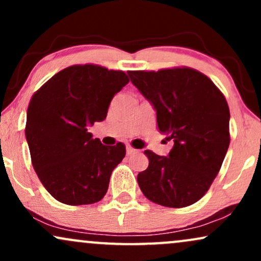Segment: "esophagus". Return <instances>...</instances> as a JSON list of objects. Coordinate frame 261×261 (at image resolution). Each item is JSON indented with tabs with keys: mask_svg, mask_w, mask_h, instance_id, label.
<instances>
[{
	"mask_svg": "<svg viewBox=\"0 0 261 261\" xmlns=\"http://www.w3.org/2000/svg\"><path fill=\"white\" fill-rule=\"evenodd\" d=\"M136 151H137L136 148L131 147V146H126V153H127V154H133V153H135V152H136Z\"/></svg>",
	"mask_w": 261,
	"mask_h": 261,
	"instance_id": "esophagus-1",
	"label": "esophagus"
}]
</instances>
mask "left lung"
I'll return each mask as SVG.
<instances>
[{
  "label": "left lung",
  "mask_w": 261,
  "mask_h": 261,
  "mask_svg": "<svg viewBox=\"0 0 261 261\" xmlns=\"http://www.w3.org/2000/svg\"><path fill=\"white\" fill-rule=\"evenodd\" d=\"M131 82L153 104L161 133L174 146L168 157L146 149L147 169L137 182L148 200L185 207L207 193L229 146V108L207 76L190 67L128 71Z\"/></svg>",
  "instance_id": "1"
}]
</instances>
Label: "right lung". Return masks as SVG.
Here are the masks:
<instances>
[{
    "label": "right lung",
    "instance_id": "obj_1",
    "mask_svg": "<svg viewBox=\"0 0 261 261\" xmlns=\"http://www.w3.org/2000/svg\"><path fill=\"white\" fill-rule=\"evenodd\" d=\"M128 81L124 71L73 65L54 74L33 94L25 124L32 164L58 201L89 205L107 194L113 169L126 148L121 142L103 145L87 127L107 118L113 97Z\"/></svg>",
    "mask_w": 261,
    "mask_h": 261
}]
</instances>
